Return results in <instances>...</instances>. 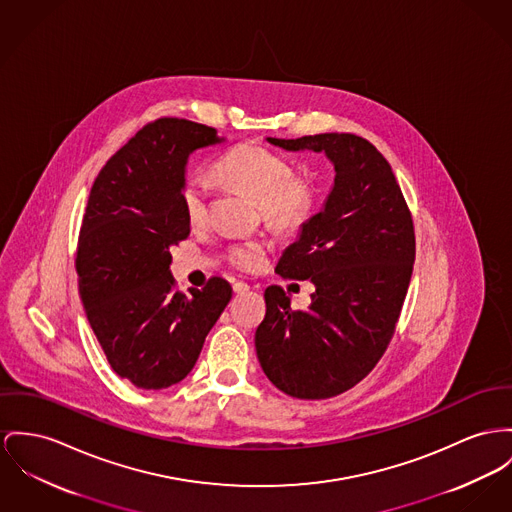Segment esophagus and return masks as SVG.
<instances>
[{"mask_svg": "<svg viewBox=\"0 0 512 512\" xmlns=\"http://www.w3.org/2000/svg\"><path fill=\"white\" fill-rule=\"evenodd\" d=\"M250 287H248V283H244V281H237V283H233V291L235 293H246Z\"/></svg>", "mask_w": 512, "mask_h": 512, "instance_id": "esophagus-1", "label": "esophagus"}]
</instances>
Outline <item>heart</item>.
Returning <instances> with one entry per match:
<instances>
[{"mask_svg": "<svg viewBox=\"0 0 512 512\" xmlns=\"http://www.w3.org/2000/svg\"><path fill=\"white\" fill-rule=\"evenodd\" d=\"M217 176L262 205L264 217L277 229L301 225L318 198L312 176L293 172V165L272 149L258 143H240L225 153L217 165ZM180 204L192 225H202L209 215V186L202 176H190L180 188ZM268 244L264 240H242L229 246L227 260L242 272L260 270Z\"/></svg>", "mask_w": 512, "mask_h": 512, "instance_id": "obj_1", "label": "heart"}]
</instances>
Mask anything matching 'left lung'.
I'll use <instances>...</instances> for the list:
<instances>
[{
  "mask_svg": "<svg viewBox=\"0 0 512 512\" xmlns=\"http://www.w3.org/2000/svg\"><path fill=\"white\" fill-rule=\"evenodd\" d=\"M268 141L287 151H322L336 171L322 211L275 268L281 277L310 279L312 303L295 310L279 285L268 287L254 340L264 373L281 392L326 400L369 375L396 332L415 260L413 219L371 141L353 134Z\"/></svg>",
  "mask_w": 512,
  "mask_h": 512,
  "instance_id": "obj_1",
  "label": "left lung"
}]
</instances>
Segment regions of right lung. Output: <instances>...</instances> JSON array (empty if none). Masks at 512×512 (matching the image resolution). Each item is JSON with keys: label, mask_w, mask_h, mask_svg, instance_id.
Instances as JSON below:
<instances>
[{"label": "right lung", "mask_w": 512, "mask_h": 512, "mask_svg": "<svg viewBox=\"0 0 512 512\" xmlns=\"http://www.w3.org/2000/svg\"><path fill=\"white\" fill-rule=\"evenodd\" d=\"M223 141L184 118L143 126L104 165L83 215L75 270L87 320L114 373L161 390L188 375L233 289L209 277L204 289H176L171 248L188 239L180 204L192 151Z\"/></svg>", "instance_id": "add662e5"}]
</instances>
